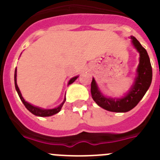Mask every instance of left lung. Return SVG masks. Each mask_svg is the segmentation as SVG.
Segmentation results:
<instances>
[{"label": "left lung", "instance_id": "1", "mask_svg": "<svg viewBox=\"0 0 160 160\" xmlns=\"http://www.w3.org/2000/svg\"><path fill=\"white\" fill-rule=\"evenodd\" d=\"M132 44L140 53V64L137 68V77L130 92L122 98H107L98 91L94 78L91 84L92 98L99 107L112 112H127L136 107L145 95L152 80V68L150 59L145 49L133 36Z\"/></svg>", "mask_w": 160, "mask_h": 160}]
</instances>
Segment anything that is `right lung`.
Returning <instances> with one entry per match:
<instances>
[{
	"instance_id": "right-lung-1",
	"label": "right lung",
	"mask_w": 160,
	"mask_h": 160,
	"mask_svg": "<svg viewBox=\"0 0 160 160\" xmlns=\"http://www.w3.org/2000/svg\"><path fill=\"white\" fill-rule=\"evenodd\" d=\"M77 77H73V78H72L71 80H69V82H68V84H71V83H72L73 82L77 80ZM14 80H15V87H16V92H17L19 98H20L21 101L23 102V105L25 106V107H26V108L28 109V110H29L31 113H32L33 114H35V115H36V116H40V117H49V116H51V115H53V114H57V113H58V112L61 110V109H62V106H63L64 102H65V100H64V102H62V103L61 104L59 107H58L57 108H54V109H51V110H43V109L38 108V107H34V106H32L31 104L27 102L26 101L23 99V97H22L21 93H20V91H19V88H18V86H17V83H16V70H15Z\"/></svg>"
}]
</instances>
